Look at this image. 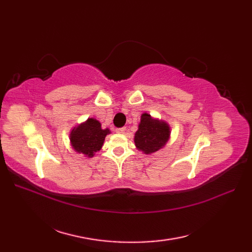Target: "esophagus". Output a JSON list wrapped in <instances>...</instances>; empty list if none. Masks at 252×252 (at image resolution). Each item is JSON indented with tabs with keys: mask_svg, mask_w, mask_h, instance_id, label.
<instances>
[{
	"mask_svg": "<svg viewBox=\"0 0 252 252\" xmlns=\"http://www.w3.org/2000/svg\"><path fill=\"white\" fill-rule=\"evenodd\" d=\"M116 131H117L118 133H124V132L126 131V128H125V127H121V128H117V129H116Z\"/></svg>",
	"mask_w": 252,
	"mask_h": 252,
	"instance_id": "obj_1",
	"label": "esophagus"
}]
</instances>
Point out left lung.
Instances as JSON below:
<instances>
[{
    "mask_svg": "<svg viewBox=\"0 0 252 252\" xmlns=\"http://www.w3.org/2000/svg\"><path fill=\"white\" fill-rule=\"evenodd\" d=\"M169 135V126L165 122L154 120L148 113H143L139 129L134 134V143L139 150L152 154L164 146Z\"/></svg>",
    "mask_w": 252,
    "mask_h": 252,
    "instance_id": "obj_1",
    "label": "left lung"
}]
</instances>
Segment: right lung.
I'll return each mask as SVG.
<instances>
[{
	"label": "right lung",
	"instance_id": "1",
	"mask_svg": "<svg viewBox=\"0 0 252 252\" xmlns=\"http://www.w3.org/2000/svg\"><path fill=\"white\" fill-rule=\"evenodd\" d=\"M108 133H110L109 129H102L100 122L88 119L85 123L72 129L70 133L72 148L88 158L94 157L95 152L102 148Z\"/></svg>",
	"mask_w": 252,
	"mask_h": 252
}]
</instances>
